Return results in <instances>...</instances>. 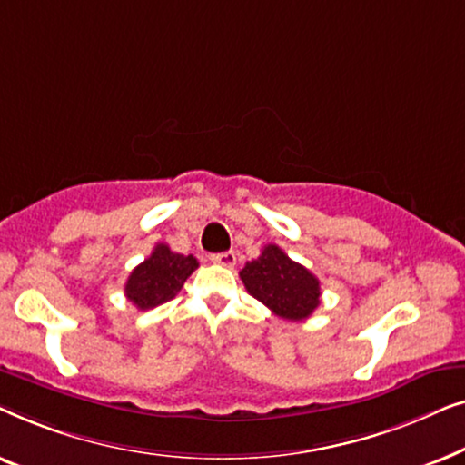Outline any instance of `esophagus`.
<instances>
[{
  "instance_id": "1",
  "label": "esophagus",
  "mask_w": 465,
  "mask_h": 465,
  "mask_svg": "<svg viewBox=\"0 0 465 465\" xmlns=\"http://www.w3.org/2000/svg\"><path fill=\"white\" fill-rule=\"evenodd\" d=\"M212 262L220 264V266H226V269H232V266L237 264V253H234V252L213 253V256H212Z\"/></svg>"
}]
</instances>
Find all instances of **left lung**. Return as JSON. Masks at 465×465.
Segmentation results:
<instances>
[{
  "instance_id": "obj_1",
  "label": "left lung",
  "mask_w": 465,
  "mask_h": 465,
  "mask_svg": "<svg viewBox=\"0 0 465 465\" xmlns=\"http://www.w3.org/2000/svg\"><path fill=\"white\" fill-rule=\"evenodd\" d=\"M239 275L247 292L283 320H307L320 307V279L277 245H266Z\"/></svg>"
}]
</instances>
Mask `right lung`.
Segmentation results:
<instances>
[{
	"mask_svg": "<svg viewBox=\"0 0 465 465\" xmlns=\"http://www.w3.org/2000/svg\"><path fill=\"white\" fill-rule=\"evenodd\" d=\"M199 269L194 256L171 252L169 245L158 243L154 252L135 266L126 279L124 294L137 309L148 311L175 298L193 272Z\"/></svg>",
	"mask_w": 465,
	"mask_h": 465,
	"instance_id": "obj_1",
	"label": "right lung"
}]
</instances>
